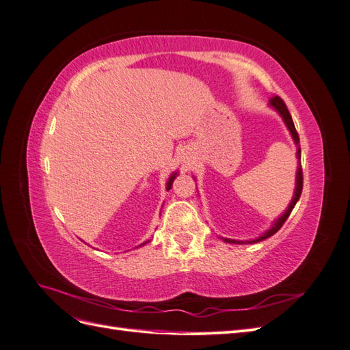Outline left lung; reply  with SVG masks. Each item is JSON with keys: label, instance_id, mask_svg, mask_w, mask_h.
Segmentation results:
<instances>
[{"label": "left lung", "instance_id": "8db88e82", "mask_svg": "<svg viewBox=\"0 0 350 350\" xmlns=\"http://www.w3.org/2000/svg\"><path fill=\"white\" fill-rule=\"evenodd\" d=\"M270 107H271L274 111H276V112L282 116V120L284 121L286 126H288V130H289V133H291V135H292V139H293V142H295V144H296V159H298V171H296V184H295L293 197H292V201H291L289 207L286 208L284 213H283L279 219H276V221H274L273 226H271L269 230L264 232V234H262L261 237H258V238H256V239H251V241H237V239L224 238V241H225V242H228V243H256V242L264 241V239H267V238H270L271 235L276 234V232L283 226V224L286 221V219H288V217H289V215L292 213V210H293L295 204L298 203V200H299L301 193H302L304 178H302V166H301L299 135H298V133H296L295 124H293V121H292V116H291V113H289L288 108H286V103H284L279 96H273V98L270 99Z\"/></svg>", "mask_w": 350, "mask_h": 350}]
</instances>
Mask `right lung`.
Here are the masks:
<instances>
[{
    "label": "right lung",
    "instance_id": "right-lung-1",
    "mask_svg": "<svg viewBox=\"0 0 350 350\" xmlns=\"http://www.w3.org/2000/svg\"><path fill=\"white\" fill-rule=\"evenodd\" d=\"M178 175V172H174L171 176H169V179H167V183H166V191H169V189L172 188V184H174V179H175V176ZM144 243H147V242H144ZM144 243H142V245H144Z\"/></svg>",
    "mask_w": 350,
    "mask_h": 350
}]
</instances>
